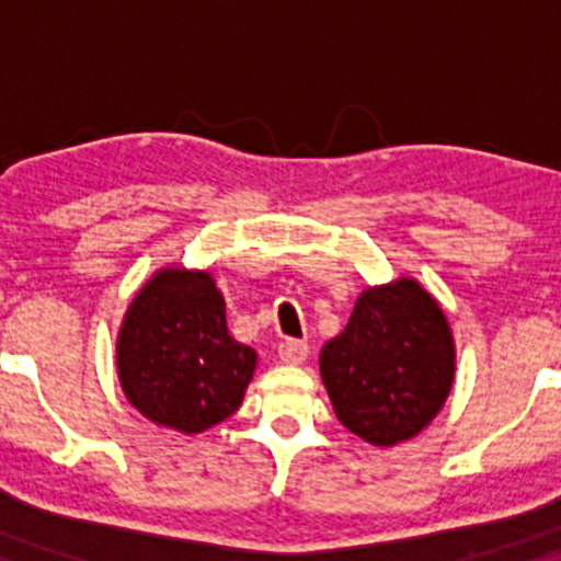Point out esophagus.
<instances>
[{
	"label": "esophagus",
	"mask_w": 561,
	"mask_h": 561,
	"mask_svg": "<svg viewBox=\"0 0 561 561\" xmlns=\"http://www.w3.org/2000/svg\"><path fill=\"white\" fill-rule=\"evenodd\" d=\"M308 358V345L300 343V340H285L279 345V362L287 366H298Z\"/></svg>",
	"instance_id": "obj_1"
}]
</instances>
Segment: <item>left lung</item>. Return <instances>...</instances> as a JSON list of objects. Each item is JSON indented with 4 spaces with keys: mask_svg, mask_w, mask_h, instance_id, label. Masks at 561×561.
<instances>
[{
    "mask_svg": "<svg viewBox=\"0 0 561 561\" xmlns=\"http://www.w3.org/2000/svg\"><path fill=\"white\" fill-rule=\"evenodd\" d=\"M321 382L337 420L379 448L420 435L456 377V343L440 302L414 276L366 287L347 327L321 347Z\"/></svg>",
    "mask_w": 561,
    "mask_h": 561,
    "instance_id": "8db88e82",
    "label": "left lung"
}]
</instances>
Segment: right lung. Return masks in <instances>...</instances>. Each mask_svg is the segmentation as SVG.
<instances>
[{"instance_id":"add662e5","label":"right lung","mask_w":561,"mask_h":561,"mask_svg":"<svg viewBox=\"0 0 561 561\" xmlns=\"http://www.w3.org/2000/svg\"><path fill=\"white\" fill-rule=\"evenodd\" d=\"M126 401L158 427L205 433L240 409L259 353L237 343L205 268H158L128 302L115 340Z\"/></svg>"}]
</instances>
